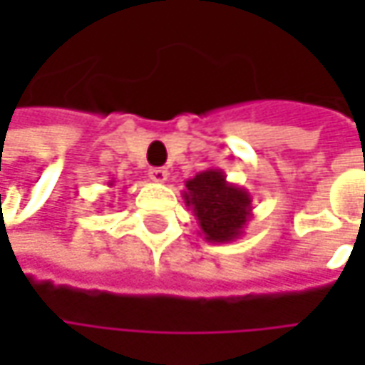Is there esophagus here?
<instances>
[{
  "label": "esophagus",
  "instance_id": "esophagus-1",
  "mask_svg": "<svg viewBox=\"0 0 365 365\" xmlns=\"http://www.w3.org/2000/svg\"><path fill=\"white\" fill-rule=\"evenodd\" d=\"M150 178L154 182H166L168 180V170L166 168H150Z\"/></svg>",
  "mask_w": 365,
  "mask_h": 365
}]
</instances>
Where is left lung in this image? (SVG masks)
<instances>
[{"mask_svg": "<svg viewBox=\"0 0 365 365\" xmlns=\"http://www.w3.org/2000/svg\"><path fill=\"white\" fill-rule=\"evenodd\" d=\"M182 190L185 205L199 223L209 244H230L244 235L252 219V197L244 187L227 180L221 168H207L189 178Z\"/></svg>", "mask_w": 365, "mask_h": 365, "instance_id": "8db88e82", "label": "left lung"}]
</instances>
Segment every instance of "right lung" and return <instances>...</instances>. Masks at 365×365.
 Instances as JSON below:
<instances>
[{
  "instance_id": "add662e5",
  "label": "right lung",
  "mask_w": 365,
  "mask_h": 365,
  "mask_svg": "<svg viewBox=\"0 0 365 365\" xmlns=\"http://www.w3.org/2000/svg\"><path fill=\"white\" fill-rule=\"evenodd\" d=\"M109 187H113V180H109Z\"/></svg>"
}]
</instances>
